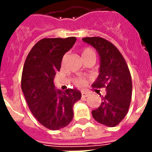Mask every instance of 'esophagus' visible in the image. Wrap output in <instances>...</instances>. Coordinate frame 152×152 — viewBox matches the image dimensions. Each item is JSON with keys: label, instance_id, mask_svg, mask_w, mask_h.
<instances>
[{"label": "esophagus", "instance_id": "esophagus-1", "mask_svg": "<svg viewBox=\"0 0 152 152\" xmlns=\"http://www.w3.org/2000/svg\"><path fill=\"white\" fill-rule=\"evenodd\" d=\"M89 95V94H88V92H84V91H83V92L81 93V97L82 98H87Z\"/></svg>", "mask_w": 152, "mask_h": 152}]
</instances>
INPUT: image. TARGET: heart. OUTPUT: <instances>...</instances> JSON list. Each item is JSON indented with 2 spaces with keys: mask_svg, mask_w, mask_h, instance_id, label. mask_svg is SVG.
Wrapping results in <instances>:
<instances>
[{
  "mask_svg": "<svg viewBox=\"0 0 152 152\" xmlns=\"http://www.w3.org/2000/svg\"><path fill=\"white\" fill-rule=\"evenodd\" d=\"M82 57L83 58H86V57H90V56H95V51L93 50L92 49L89 48V47H85V48L83 49L82 50ZM66 57V55L64 56L63 60L65 59ZM74 84L77 87H83L84 84L86 83V80L84 78H80V77H77V78H75L73 80Z\"/></svg>",
  "mask_w": 152,
  "mask_h": 152,
  "instance_id": "heart-1",
  "label": "heart"
}]
</instances>
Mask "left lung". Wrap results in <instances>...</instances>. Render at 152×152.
<instances>
[{
    "label": "left lung",
    "instance_id": "8db88e82",
    "mask_svg": "<svg viewBox=\"0 0 152 152\" xmlns=\"http://www.w3.org/2000/svg\"><path fill=\"white\" fill-rule=\"evenodd\" d=\"M82 40L95 47L100 57L99 75L92 87L105 88L106 91L100 106L92 110L93 118L100 124L114 127L126 116L131 102L129 69L122 54L110 42L101 37H87Z\"/></svg>",
    "mask_w": 152,
    "mask_h": 152
}]
</instances>
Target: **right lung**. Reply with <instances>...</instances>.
<instances>
[{"label":"right lung","mask_w":152,"mask_h":152,"mask_svg":"<svg viewBox=\"0 0 152 152\" xmlns=\"http://www.w3.org/2000/svg\"><path fill=\"white\" fill-rule=\"evenodd\" d=\"M76 41V37L41 39L32 47L23 65L21 88L28 107L38 121L50 130H58L71 122L72 106L81 98L76 89L63 91L56 90L53 84L63 56Z\"/></svg>","instance_id":"1"}]
</instances>
